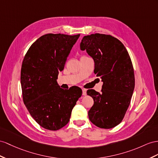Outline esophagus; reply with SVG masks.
Here are the masks:
<instances>
[{"label":"esophagus","mask_w":158,"mask_h":158,"mask_svg":"<svg viewBox=\"0 0 158 158\" xmlns=\"http://www.w3.org/2000/svg\"><path fill=\"white\" fill-rule=\"evenodd\" d=\"M82 91H83V95H87V89H83Z\"/></svg>","instance_id":"34e87169"}]
</instances>
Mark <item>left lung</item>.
Returning a JSON list of instances; mask_svg holds the SVG:
<instances>
[{
	"instance_id": "8db88e82",
	"label": "left lung",
	"mask_w": 158,
	"mask_h": 158,
	"mask_svg": "<svg viewBox=\"0 0 158 158\" xmlns=\"http://www.w3.org/2000/svg\"><path fill=\"white\" fill-rule=\"evenodd\" d=\"M80 48L94 60L95 74L103 83L101 94L94 89L87 91L94 101L88 112L89 118L98 127H114L123 120L134 90L130 56L123 43L109 35L85 36Z\"/></svg>"
}]
</instances>
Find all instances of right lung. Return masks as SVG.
<instances>
[{"label":"right lung","instance_id":"add662e5","mask_svg":"<svg viewBox=\"0 0 158 158\" xmlns=\"http://www.w3.org/2000/svg\"><path fill=\"white\" fill-rule=\"evenodd\" d=\"M79 36L44 35L32 44L23 59V102L36 122L48 130H58L69 123L73 108L82 95L79 87L64 90L56 81Z\"/></svg>","mask_w":158,"mask_h":158}]
</instances>
